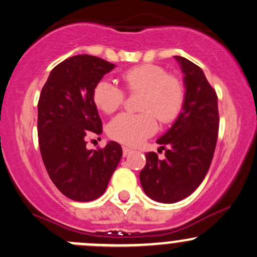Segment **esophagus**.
Segmentation results:
<instances>
[{
  "instance_id": "1",
  "label": "esophagus",
  "mask_w": 257,
  "mask_h": 257,
  "mask_svg": "<svg viewBox=\"0 0 257 257\" xmlns=\"http://www.w3.org/2000/svg\"><path fill=\"white\" fill-rule=\"evenodd\" d=\"M132 152H133V150H132V149L126 148V146H123V156H124V157L128 156V155L132 154Z\"/></svg>"
}]
</instances>
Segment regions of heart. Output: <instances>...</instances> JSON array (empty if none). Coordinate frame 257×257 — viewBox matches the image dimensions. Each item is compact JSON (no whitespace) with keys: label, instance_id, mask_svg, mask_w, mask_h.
Returning a JSON list of instances; mask_svg holds the SVG:
<instances>
[{"label":"heart","instance_id":"obj_1","mask_svg":"<svg viewBox=\"0 0 257 257\" xmlns=\"http://www.w3.org/2000/svg\"><path fill=\"white\" fill-rule=\"evenodd\" d=\"M124 86L131 94L143 92L139 109L142 113H122L108 125L112 139L137 146L157 131V120L172 123L179 117L185 105V85L179 77L168 74L159 64L144 63L123 72ZM92 100L98 109L111 114L119 109L125 101V92L120 86L107 79L97 81L92 90Z\"/></svg>","mask_w":257,"mask_h":257}]
</instances>
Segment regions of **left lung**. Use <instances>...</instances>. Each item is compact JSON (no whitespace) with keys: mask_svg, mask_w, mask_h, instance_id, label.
Here are the masks:
<instances>
[{"mask_svg":"<svg viewBox=\"0 0 257 257\" xmlns=\"http://www.w3.org/2000/svg\"><path fill=\"white\" fill-rule=\"evenodd\" d=\"M184 73L187 96L182 113L170 131L157 140L165 160L156 152L146 154L140 172L145 194L163 204H173L190 195L206 176L218 135L217 94L200 67L174 56Z\"/></svg>","mask_w":257,"mask_h":257,"instance_id":"8db88e82","label":"left lung"}]
</instances>
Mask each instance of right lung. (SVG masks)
Returning a JSON list of instances; mask_svg holds the SVG:
<instances>
[{
  "label": "right lung",
  "mask_w": 257,
  "mask_h": 257,
  "mask_svg": "<svg viewBox=\"0 0 257 257\" xmlns=\"http://www.w3.org/2000/svg\"><path fill=\"white\" fill-rule=\"evenodd\" d=\"M102 58L78 55L51 70L38 103L39 146L51 180L74 201H92L105 193L122 159V148L109 142L87 150L86 138L102 133L92 90L114 68Z\"/></svg>",
  "instance_id": "obj_1"
}]
</instances>
